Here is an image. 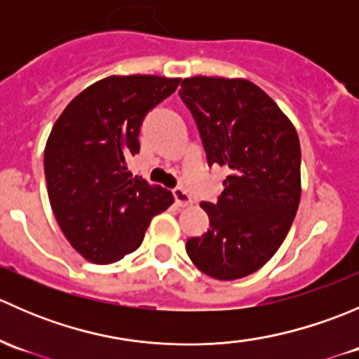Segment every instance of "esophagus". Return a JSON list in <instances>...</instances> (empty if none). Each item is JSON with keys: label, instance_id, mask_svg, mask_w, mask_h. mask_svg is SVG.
Instances as JSON below:
<instances>
[{"label": "esophagus", "instance_id": "34e87169", "mask_svg": "<svg viewBox=\"0 0 359 359\" xmlns=\"http://www.w3.org/2000/svg\"><path fill=\"white\" fill-rule=\"evenodd\" d=\"M173 198H175L177 205H179V206H191V205H193V198H191V194L187 193L184 187H177V189H173Z\"/></svg>", "mask_w": 359, "mask_h": 359}]
</instances>
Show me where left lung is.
<instances>
[{
	"mask_svg": "<svg viewBox=\"0 0 359 359\" xmlns=\"http://www.w3.org/2000/svg\"><path fill=\"white\" fill-rule=\"evenodd\" d=\"M180 99L200 130L208 165L229 168L217 203L203 201L210 229L186 252L201 273L229 281L259 271L281 247L300 201L295 126L248 79L194 76Z\"/></svg>",
	"mask_w": 359,
	"mask_h": 359,
	"instance_id": "8db88e82",
	"label": "left lung"
}]
</instances>
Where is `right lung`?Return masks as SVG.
Here are the masks:
<instances>
[{
  "label": "right lung",
  "instance_id": "obj_1",
  "mask_svg": "<svg viewBox=\"0 0 359 359\" xmlns=\"http://www.w3.org/2000/svg\"><path fill=\"white\" fill-rule=\"evenodd\" d=\"M179 78L109 76L67 104L45 147L50 205L64 236L93 264L140 247L151 219L173 203L170 191L132 177L144 118L172 95Z\"/></svg>",
  "mask_w": 359,
  "mask_h": 359
}]
</instances>
